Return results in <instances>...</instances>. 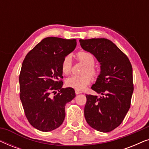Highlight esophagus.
Wrapping results in <instances>:
<instances>
[{"label": "esophagus", "instance_id": "1", "mask_svg": "<svg viewBox=\"0 0 149 149\" xmlns=\"http://www.w3.org/2000/svg\"><path fill=\"white\" fill-rule=\"evenodd\" d=\"M75 93H76V94H79V93H81L83 92L80 90H78V89H75Z\"/></svg>", "mask_w": 149, "mask_h": 149}]
</instances>
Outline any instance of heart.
Here are the masks:
<instances>
[{
    "instance_id": "obj_1",
    "label": "heart",
    "mask_w": 149,
    "mask_h": 149,
    "mask_svg": "<svg viewBox=\"0 0 149 149\" xmlns=\"http://www.w3.org/2000/svg\"><path fill=\"white\" fill-rule=\"evenodd\" d=\"M78 60L85 65V68L83 70V73L85 74L81 75H72L66 79V85L72 88L82 90L90 83L91 79L88 74L94 75L95 70L93 68L95 63L94 57L91 53L87 52H80L77 54ZM72 67V59L70 56H66L64 58L62 63V70L64 74H68L70 72Z\"/></svg>"
}]
</instances>
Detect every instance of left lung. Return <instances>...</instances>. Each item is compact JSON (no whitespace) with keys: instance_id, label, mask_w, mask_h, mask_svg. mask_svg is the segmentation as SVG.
<instances>
[{"instance_id":"left-lung-1","label":"left lung","mask_w":149,"mask_h":149,"mask_svg":"<svg viewBox=\"0 0 149 149\" xmlns=\"http://www.w3.org/2000/svg\"><path fill=\"white\" fill-rule=\"evenodd\" d=\"M79 42L100 65V72L91 88L102 95L86 94L85 118L97 131L111 132L122 123L131 104L132 64L127 56L107 38L80 39Z\"/></svg>"}]
</instances>
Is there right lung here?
<instances>
[{
	"label": "right lung",
	"instance_id": "1",
	"mask_svg": "<svg viewBox=\"0 0 149 149\" xmlns=\"http://www.w3.org/2000/svg\"><path fill=\"white\" fill-rule=\"evenodd\" d=\"M76 46V39L45 38L22 63L20 100L29 123L40 131L50 132L60 127L66 115L65 106L76 96L72 87L62 88L61 81L62 61Z\"/></svg>",
	"mask_w": 149,
	"mask_h": 149
}]
</instances>
